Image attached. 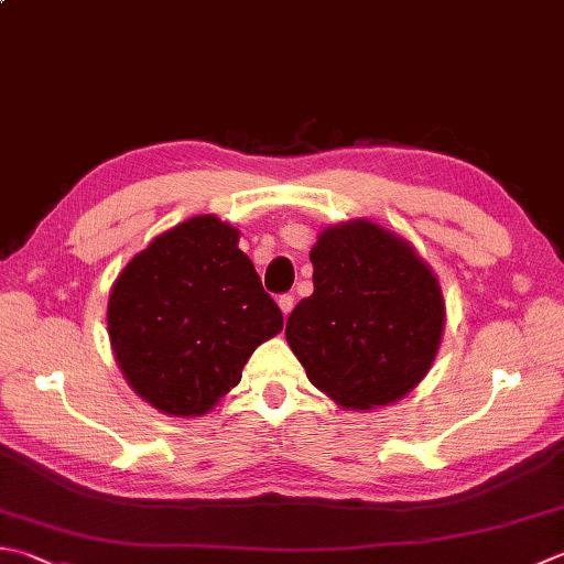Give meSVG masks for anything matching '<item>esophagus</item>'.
Returning <instances> with one entry per match:
<instances>
[{
    "mask_svg": "<svg viewBox=\"0 0 564 564\" xmlns=\"http://www.w3.org/2000/svg\"><path fill=\"white\" fill-rule=\"evenodd\" d=\"M293 305H295V297L293 295H281L279 297V307H281V313H283V317H289L291 315V311H293Z\"/></svg>",
    "mask_w": 564,
    "mask_h": 564,
    "instance_id": "34e87169",
    "label": "esophagus"
}]
</instances>
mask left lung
Returning a JSON list of instances; mask_svg holds the SVG:
<instances>
[{"instance_id": "obj_1", "label": "left lung", "mask_w": 564, "mask_h": 564, "mask_svg": "<svg viewBox=\"0 0 564 564\" xmlns=\"http://www.w3.org/2000/svg\"><path fill=\"white\" fill-rule=\"evenodd\" d=\"M311 297L285 339L307 379L337 405L371 411L411 393L435 361L445 301L415 249L369 219L319 231Z\"/></svg>"}]
</instances>
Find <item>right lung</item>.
Instances as JSON below:
<instances>
[{
  "label": "right lung",
  "mask_w": 564,
  "mask_h": 564,
  "mask_svg": "<svg viewBox=\"0 0 564 564\" xmlns=\"http://www.w3.org/2000/svg\"><path fill=\"white\" fill-rule=\"evenodd\" d=\"M215 215L163 231L109 291L107 333L127 383L156 411L195 417L235 389L261 341L283 329L239 247Z\"/></svg>",
  "instance_id": "obj_1"
}]
</instances>
